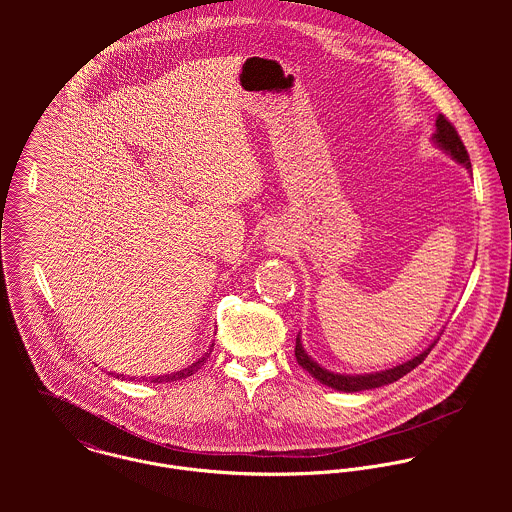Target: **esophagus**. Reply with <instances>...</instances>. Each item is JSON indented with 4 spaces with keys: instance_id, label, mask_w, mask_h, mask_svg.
<instances>
[{
    "instance_id": "obj_1",
    "label": "esophagus",
    "mask_w": 512,
    "mask_h": 512,
    "mask_svg": "<svg viewBox=\"0 0 512 512\" xmlns=\"http://www.w3.org/2000/svg\"><path fill=\"white\" fill-rule=\"evenodd\" d=\"M266 246L270 252H280L284 246H286V240H284V232L278 230V228H270L266 232Z\"/></svg>"
}]
</instances>
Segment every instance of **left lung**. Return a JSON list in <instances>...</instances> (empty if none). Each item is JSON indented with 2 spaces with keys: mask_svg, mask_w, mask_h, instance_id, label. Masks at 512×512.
<instances>
[{
  "mask_svg": "<svg viewBox=\"0 0 512 512\" xmlns=\"http://www.w3.org/2000/svg\"><path fill=\"white\" fill-rule=\"evenodd\" d=\"M432 142L439 149H443L451 159L461 163L467 171H471L469 153H467V149L463 146L459 134L455 132V128L451 126V122L443 114H439L438 120H436V132L432 136ZM438 339H434V343L428 349H424L420 355H416L414 359H410V361H406L402 365L392 366V368H386V370H380V372H368V374H341V372H331V370L317 365L307 355V351L303 349L301 333H299L297 339H295V359H297V363H299L301 368H305L321 384H325V386H329L333 390H339V392H361V390H370V388H378V386L396 382L398 378H402L404 374H408L416 366L422 365L424 359L434 349V345L438 343Z\"/></svg>",
  "mask_w": 512,
  "mask_h": 512,
  "instance_id": "8db88e82",
  "label": "left lung"
}]
</instances>
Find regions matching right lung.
<instances>
[{
  "instance_id": "add662e5",
  "label": "right lung",
  "mask_w": 512,
  "mask_h": 512,
  "mask_svg": "<svg viewBox=\"0 0 512 512\" xmlns=\"http://www.w3.org/2000/svg\"><path fill=\"white\" fill-rule=\"evenodd\" d=\"M213 347H215V343L209 347V351L199 359V361H195L193 365L187 366V368H181V370H177V372H171V374H163V376H155V378H144L146 382H173V380H181V378H187V376H191V374H195L201 366L207 363V359L211 357V353H213ZM110 374H114V372H110ZM116 378H126L124 374H116ZM130 380H136L134 376H130Z\"/></svg>"
}]
</instances>
